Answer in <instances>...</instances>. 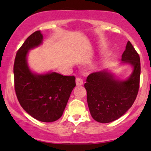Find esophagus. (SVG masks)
Wrapping results in <instances>:
<instances>
[{"label":"esophagus","instance_id":"34e87169","mask_svg":"<svg viewBox=\"0 0 151 151\" xmlns=\"http://www.w3.org/2000/svg\"><path fill=\"white\" fill-rule=\"evenodd\" d=\"M83 84V80H82L81 78H79V77H77V78L76 79V85H82Z\"/></svg>","mask_w":151,"mask_h":151}]
</instances>
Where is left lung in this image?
Segmentation results:
<instances>
[{
	"instance_id": "obj_1",
	"label": "left lung",
	"mask_w": 151,
	"mask_h": 151,
	"mask_svg": "<svg viewBox=\"0 0 151 151\" xmlns=\"http://www.w3.org/2000/svg\"><path fill=\"white\" fill-rule=\"evenodd\" d=\"M121 63L133 70L126 80L117 78L107 69L87 77L85 88L90 112L95 121L110 123L121 118L132 106L137 96L140 77V59L130 42L123 52Z\"/></svg>"
}]
</instances>
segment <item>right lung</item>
<instances>
[{
    "mask_svg": "<svg viewBox=\"0 0 151 151\" xmlns=\"http://www.w3.org/2000/svg\"><path fill=\"white\" fill-rule=\"evenodd\" d=\"M42 42L43 35L37 30L17 51L14 64V88L19 104L29 115L50 123L62 116L76 83L74 76L53 71L37 74L30 70L27 60L29 50L40 46Z\"/></svg>",
    "mask_w": 151,
    "mask_h": 151,
    "instance_id": "obj_1",
    "label": "right lung"
}]
</instances>
